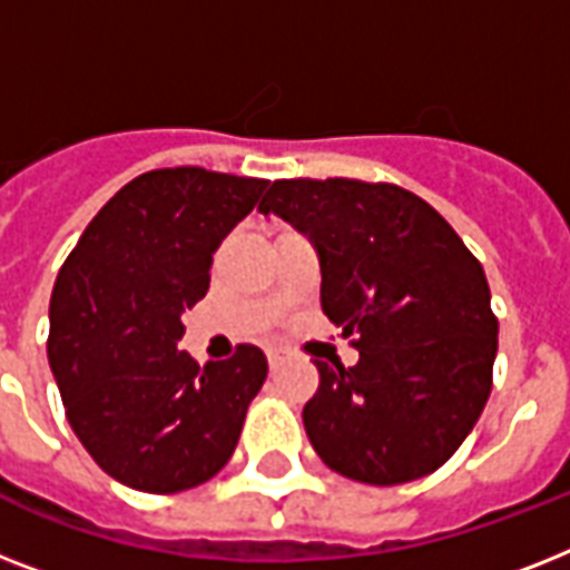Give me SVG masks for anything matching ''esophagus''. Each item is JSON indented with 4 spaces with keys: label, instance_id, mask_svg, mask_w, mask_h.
Wrapping results in <instances>:
<instances>
[{
    "label": "esophagus",
    "instance_id": "esophagus-1",
    "mask_svg": "<svg viewBox=\"0 0 570 570\" xmlns=\"http://www.w3.org/2000/svg\"><path fill=\"white\" fill-rule=\"evenodd\" d=\"M266 357H268V366H272V370H281L286 361V352L284 348H268Z\"/></svg>",
    "mask_w": 570,
    "mask_h": 570
}]
</instances>
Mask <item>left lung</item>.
<instances>
[{
	"label": "left lung",
	"mask_w": 570,
	"mask_h": 570,
	"mask_svg": "<svg viewBox=\"0 0 570 570\" xmlns=\"http://www.w3.org/2000/svg\"><path fill=\"white\" fill-rule=\"evenodd\" d=\"M259 213L316 248L322 311L355 366L316 361L304 429L331 470L366 485L429 476L491 393L497 320L479 259L423 197L361 180H275Z\"/></svg>",
	"instance_id": "1"
}]
</instances>
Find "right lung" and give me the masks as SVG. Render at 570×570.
<instances>
[{
    "label": "right lung",
    "mask_w": 570,
    "mask_h": 570,
    "mask_svg": "<svg viewBox=\"0 0 570 570\" xmlns=\"http://www.w3.org/2000/svg\"><path fill=\"white\" fill-rule=\"evenodd\" d=\"M268 180L163 168L127 183L65 259L47 355L76 438L111 479L177 494L230 461L266 355L197 366L177 343L209 289L213 254Z\"/></svg>",
    "instance_id": "1"
}]
</instances>
